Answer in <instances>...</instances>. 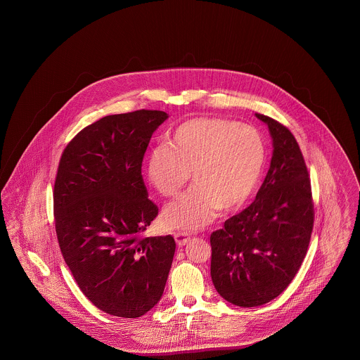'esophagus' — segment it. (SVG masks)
<instances>
[{"label": "esophagus", "mask_w": 360, "mask_h": 360, "mask_svg": "<svg viewBox=\"0 0 360 360\" xmlns=\"http://www.w3.org/2000/svg\"><path fill=\"white\" fill-rule=\"evenodd\" d=\"M174 238H175L178 247H184L185 244H188V241L190 240V236L185 232H176V233H174Z\"/></svg>", "instance_id": "esophagus-1"}]
</instances>
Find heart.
I'll return each mask as SVG.
<instances>
[{
	"label": "heart",
	"mask_w": 360,
	"mask_h": 360,
	"mask_svg": "<svg viewBox=\"0 0 360 360\" xmlns=\"http://www.w3.org/2000/svg\"><path fill=\"white\" fill-rule=\"evenodd\" d=\"M266 165V146L257 128L235 121L198 117L172 131L167 144L151 150L144 172L150 185L175 197L193 174L194 186L163 212L170 229L195 231L217 210L243 205L255 191Z\"/></svg>",
	"instance_id": "heart-1"
}]
</instances>
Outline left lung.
I'll list each match as a JSON object with an SVG mask.
<instances>
[{
  "mask_svg": "<svg viewBox=\"0 0 360 360\" xmlns=\"http://www.w3.org/2000/svg\"><path fill=\"white\" fill-rule=\"evenodd\" d=\"M273 158L255 201L210 235V275L219 294L260 307L290 285L308 251L314 209L308 169L290 131L264 115Z\"/></svg>",
  "mask_w": 360,
  "mask_h": 360,
  "instance_id": "obj_1",
  "label": "left lung"
}]
</instances>
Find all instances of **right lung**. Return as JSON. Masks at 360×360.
<instances>
[{"mask_svg": "<svg viewBox=\"0 0 360 360\" xmlns=\"http://www.w3.org/2000/svg\"><path fill=\"white\" fill-rule=\"evenodd\" d=\"M162 110L112 115L65 148L53 186L55 229L79 289L105 313L136 319L162 298L175 252L172 235L143 238L158 216L141 176Z\"/></svg>", "mask_w": 360, "mask_h": 360, "instance_id": "right-lung-1", "label": "right lung"}]
</instances>
